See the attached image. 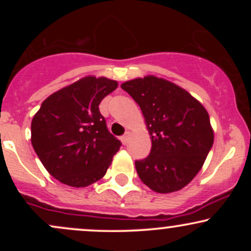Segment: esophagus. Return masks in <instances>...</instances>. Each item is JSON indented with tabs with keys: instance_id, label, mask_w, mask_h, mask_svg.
<instances>
[{
	"instance_id": "1",
	"label": "esophagus",
	"mask_w": 251,
	"mask_h": 251,
	"mask_svg": "<svg viewBox=\"0 0 251 251\" xmlns=\"http://www.w3.org/2000/svg\"><path fill=\"white\" fill-rule=\"evenodd\" d=\"M128 139H129V132H126L123 137H120V140H122V143L124 144V145H126V144L128 143Z\"/></svg>"
}]
</instances>
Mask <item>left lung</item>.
<instances>
[{"mask_svg":"<svg viewBox=\"0 0 251 251\" xmlns=\"http://www.w3.org/2000/svg\"><path fill=\"white\" fill-rule=\"evenodd\" d=\"M122 88L139 105L152 140L149 157L135 160L139 178L159 194L183 189L200 172L214 144L206 109L189 92L162 77H138Z\"/></svg>","mask_w":251,"mask_h":251,"instance_id":"8db88e82","label":"left lung"}]
</instances>
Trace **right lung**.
<instances>
[{
  "label": "right lung",
  "instance_id": "add662e5",
  "mask_svg": "<svg viewBox=\"0 0 251 251\" xmlns=\"http://www.w3.org/2000/svg\"><path fill=\"white\" fill-rule=\"evenodd\" d=\"M118 87L85 76L50 96L31 120V145L55 179L83 188L101 179L122 143L108 132L99 105Z\"/></svg>",
  "mask_w": 251,
  "mask_h": 251
}]
</instances>
